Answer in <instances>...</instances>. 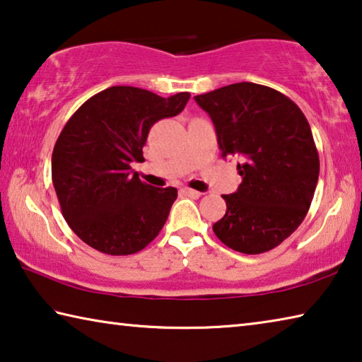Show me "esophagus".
Listing matches in <instances>:
<instances>
[{"label":"esophagus","mask_w":362,"mask_h":362,"mask_svg":"<svg viewBox=\"0 0 362 362\" xmlns=\"http://www.w3.org/2000/svg\"><path fill=\"white\" fill-rule=\"evenodd\" d=\"M180 192H182L183 194L189 196V198H199V196H201L199 192H196V189H192V188H182Z\"/></svg>","instance_id":"obj_1"}]
</instances>
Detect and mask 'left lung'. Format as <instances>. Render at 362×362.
<instances>
[{
  "instance_id": "8db88e82",
  "label": "left lung",
  "mask_w": 362,
  "mask_h": 362,
  "mask_svg": "<svg viewBox=\"0 0 362 362\" xmlns=\"http://www.w3.org/2000/svg\"><path fill=\"white\" fill-rule=\"evenodd\" d=\"M194 100L211 116L222 158L243 159L241 185L222 196L226 212L212 230L238 252H268L298 228L313 201L320 156L308 121L289 97L255 83Z\"/></svg>"
}]
</instances>
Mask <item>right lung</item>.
<instances>
[{
	"instance_id": "add662e5",
	"label": "right lung",
	"mask_w": 362,
	"mask_h": 362,
	"mask_svg": "<svg viewBox=\"0 0 362 362\" xmlns=\"http://www.w3.org/2000/svg\"><path fill=\"white\" fill-rule=\"evenodd\" d=\"M189 99H168L132 86H112L79 107L52 151V183L70 228L108 255H131L148 246L166 223L177 188L139 179L144 145L156 121L179 115Z\"/></svg>"
}]
</instances>
